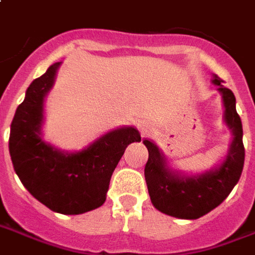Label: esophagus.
Returning <instances> with one entry per match:
<instances>
[{
	"label": "esophagus",
	"instance_id": "esophagus-1",
	"mask_svg": "<svg viewBox=\"0 0 255 255\" xmlns=\"http://www.w3.org/2000/svg\"><path fill=\"white\" fill-rule=\"evenodd\" d=\"M139 129H140L142 135H150V133L154 131V127H152L150 123L143 122V123H140V124H139Z\"/></svg>",
	"mask_w": 255,
	"mask_h": 255
}]
</instances>
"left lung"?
<instances>
[{
	"label": "left lung",
	"instance_id": "left-lung-1",
	"mask_svg": "<svg viewBox=\"0 0 255 255\" xmlns=\"http://www.w3.org/2000/svg\"><path fill=\"white\" fill-rule=\"evenodd\" d=\"M212 82L219 86L218 90L223 99L224 122L233 132L227 155L218 167L203 174H181L167 166L165 155L151 140H143L148 150L144 178L152 205L174 218L199 219L211 212L227 199L242 174L245 163L243 129L235 108V96L224 88L223 80L218 75H214Z\"/></svg>",
	"mask_w": 255,
	"mask_h": 255
}]
</instances>
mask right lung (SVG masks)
I'll return each instance as SVG.
<instances>
[{
  "label": "right lung",
  "instance_id": "add662e5",
  "mask_svg": "<svg viewBox=\"0 0 255 255\" xmlns=\"http://www.w3.org/2000/svg\"><path fill=\"white\" fill-rule=\"evenodd\" d=\"M60 62L33 81L10 124L9 152L22 185L54 212L80 215L101 207L115 167L129 143L140 142L136 128L105 133L84 150L60 151L41 139L43 104Z\"/></svg>",
  "mask_w": 255,
  "mask_h": 255
}]
</instances>
